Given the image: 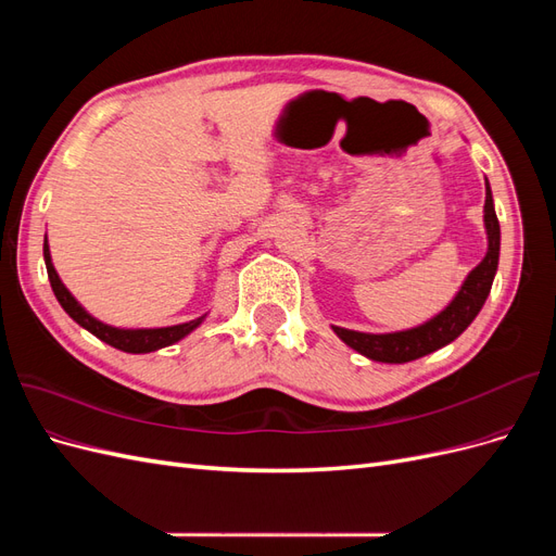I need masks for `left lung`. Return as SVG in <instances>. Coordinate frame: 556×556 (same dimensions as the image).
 I'll list each match as a JSON object with an SVG mask.
<instances>
[{"mask_svg":"<svg viewBox=\"0 0 556 556\" xmlns=\"http://www.w3.org/2000/svg\"><path fill=\"white\" fill-rule=\"evenodd\" d=\"M482 220H484V231H486V252L482 262L470 271L459 292L452 296L450 304L429 317L427 323L410 327V329H401V331H387V333H368V331H355V329H345V327H336L331 325L333 333L339 339L357 350L359 355L374 362L382 364H406L413 359H419L425 355H431V352L445 348L452 343L457 336L466 331V327L473 323L480 308L484 306L486 296H490L492 282L498 268V252H501V227H498V217L494 211V197L490 182L484 178V211H482Z\"/></svg>","mask_w":556,"mask_h":556,"instance_id":"1","label":"left lung"}]
</instances>
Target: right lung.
I'll return each instance as SVG.
<instances>
[{
	"label": "right lung",
	"mask_w": 556,
	"mask_h": 556,
	"mask_svg": "<svg viewBox=\"0 0 556 556\" xmlns=\"http://www.w3.org/2000/svg\"><path fill=\"white\" fill-rule=\"evenodd\" d=\"M43 260H46V271H48V280L50 288H53L60 306L66 311L76 325H80L83 329H88L90 333H94L99 341L109 343L111 348H117L123 352H131V355H146V352H155L160 348L174 345L185 336L192 333L201 323H204L206 315H201L197 319H190V323L182 325H174V327H157V329H125V327H113L97 319L94 315H90L86 308H83L76 296L66 290V285L60 280L55 266H53V257H50V248H48V237L43 239Z\"/></svg>",
	"instance_id": "right-lung-1"
}]
</instances>
